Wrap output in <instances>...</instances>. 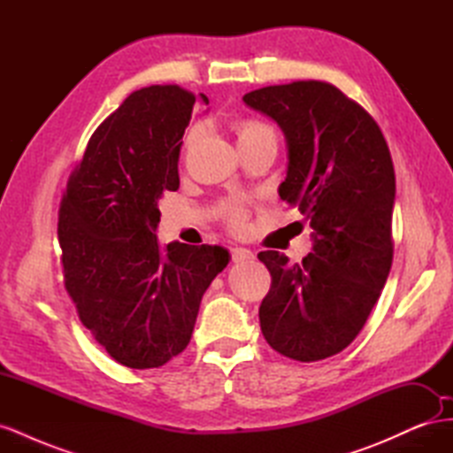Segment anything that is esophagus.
<instances>
[{"label": "esophagus", "mask_w": 453, "mask_h": 453, "mask_svg": "<svg viewBox=\"0 0 453 453\" xmlns=\"http://www.w3.org/2000/svg\"><path fill=\"white\" fill-rule=\"evenodd\" d=\"M253 258H255V253L251 250L242 248V245L232 248V260H234V263H250Z\"/></svg>", "instance_id": "esophagus-1"}]
</instances>
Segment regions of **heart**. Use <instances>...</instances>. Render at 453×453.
<instances>
[{"instance_id":"obj_1","label":"heart","mask_w":453,"mask_h":453,"mask_svg":"<svg viewBox=\"0 0 453 453\" xmlns=\"http://www.w3.org/2000/svg\"><path fill=\"white\" fill-rule=\"evenodd\" d=\"M260 132H272V130H270L268 127H265V125H260V122L250 120V122H245V125L242 127V130H240V140H242V138H248V135H253V134H260ZM190 138H195V134L190 135ZM230 221H232V225H234V226H242V225H243V213H242L240 208L232 210Z\"/></svg>"}]
</instances>
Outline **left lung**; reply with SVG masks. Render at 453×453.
Wrapping results in <instances>:
<instances>
[{
    "mask_svg": "<svg viewBox=\"0 0 453 453\" xmlns=\"http://www.w3.org/2000/svg\"><path fill=\"white\" fill-rule=\"evenodd\" d=\"M285 135L280 198L311 226V253L289 263L260 251L272 287L258 310L268 344L303 363L326 359L359 334L393 260L395 172L383 134L361 105L321 81L243 96Z\"/></svg>",
    "mask_w": 453,
    "mask_h": 453,
    "instance_id": "8db88e82",
    "label": "left lung"
}]
</instances>
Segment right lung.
<instances>
[{
	"mask_svg": "<svg viewBox=\"0 0 453 453\" xmlns=\"http://www.w3.org/2000/svg\"><path fill=\"white\" fill-rule=\"evenodd\" d=\"M196 96L153 85L96 128L62 200L65 289L111 357L157 368L190 342L202 296L230 260L221 245H160L158 200L180 188L177 162ZM200 102L210 100L200 94Z\"/></svg>",
	"mask_w": 453,
	"mask_h": 453,
	"instance_id": "obj_1",
	"label": "right lung"
}]
</instances>
